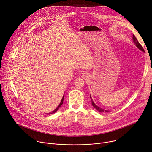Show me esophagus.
<instances>
[{
  "label": "esophagus",
  "instance_id": "obj_1",
  "mask_svg": "<svg viewBox=\"0 0 152 152\" xmlns=\"http://www.w3.org/2000/svg\"><path fill=\"white\" fill-rule=\"evenodd\" d=\"M82 76H83V77H84V78H86L87 77V75L86 73H84L82 74Z\"/></svg>",
  "mask_w": 152,
  "mask_h": 152
}]
</instances>
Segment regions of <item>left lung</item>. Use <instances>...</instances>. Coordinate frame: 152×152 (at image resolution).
<instances>
[{
    "mask_svg": "<svg viewBox=\"0 0 152 152\" xmlns=\"http://www.w3.org/2000/svg\"><path fill=\"white\" fill-rule=\"evenodd\" d=\"M133 42H134V43L136 44V46L137 48H138L140 50H141V51H144V48H142V47L141 46V45L139 43L138 40H137V39L136 38V37L134 36V34L133 35ZM90 98H91V96H90ZM91 105L93 106V107H94V108H96V109L98 111V112H108V110H104V109H102V108H100V107H98L97 105H96L94 103V102L93 101V100H92V99H91Z\"/></svg>",
    "mask_w": 152,
    "mask_h": 152,
    "instance_id": "obj_1",
    "label": "left lung"
}]
</instances>
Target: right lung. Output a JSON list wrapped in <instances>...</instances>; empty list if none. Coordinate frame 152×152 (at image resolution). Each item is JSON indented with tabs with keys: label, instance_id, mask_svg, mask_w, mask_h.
Segmentation results:
<instances>
[{
	"label": "right lung",
	"instance_id": "obj_1",
	"mask_svg": "<svg viewBox=\"0 0 152 152\" xmlns=\"http://www.w3.org/2000/svg\"><path fill=\"white\" fill-rule=\"evenodd\" d=\"M64 96H63V98H62V101H61V103H60V104L59 105V106L55 109L54 111H53L52 112H51V113H48V115H50V114H53V113H55V112H56L57 111H58V110L59 108V107L62 105V104H63V101H64Z\"/></svg>",
	"mask_w": 152,
	"mask_h": 152
}]
</instances>
